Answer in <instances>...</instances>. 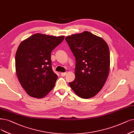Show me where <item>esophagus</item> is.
Returning <instances> with one entry per match:
<instances>
[{
  "mask_svg": "<svg viewBox=\"0 0 134 134\" xmlns=\"http://www.w3.org/2000/svg\"><path fill=\"white\" fill-rule=\"evenodd\" d=\"M66 75V72H64V73H61V76L62 77H64Z\"/></svg>",
  "mask_w": 134,
  "mask_h": 134,
  "instance_id": "34e87169",
  "label": "esophagus"
}]
</instances>
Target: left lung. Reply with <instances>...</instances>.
Here are the masks:
<instances>
[{
	"mask_svg": "<svg viewBox=\"0 0 134 134\" xmlns=\"http://www.w3.org/2000/svg\"><path fill=\"white\" fill-rule=\"evenodd\" d=\"M76 59L75 80L69 85L82 98L95 96L109 72L110 52L104 40L85 31L65 38Z\"/></svg>",
	"mask_w": 134,
	"mask_h": 134,
	"instance_id": "left-lung-1",
	"label": "left lung"
}]
</instances>
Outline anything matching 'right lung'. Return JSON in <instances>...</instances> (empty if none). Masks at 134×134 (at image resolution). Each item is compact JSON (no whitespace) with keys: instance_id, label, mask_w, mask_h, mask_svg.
<instances>
[{"instance_id":"right-lung-1","label":"right lung","mask_w":134,"mask_h":134,"mask_svg":"<svg viewBox=\"0 0 134 134\" xmlns=\"http://www.w3.org/2000/svg\"><path fill=\"white\" fill-rule=\"evenodd\" d=\"M64 38L36 34L20 44L15 55L16 72L30 96L43 98L55 86L58 77L52 69L51 53Z\"/></svg>"}]
</instances>
